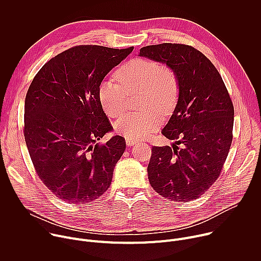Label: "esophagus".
I'll use <instances>...</instances> for the list:
<instances>
[{
    "label": "esophagus",
    "instance_id": "34e87169",
    "mask_svg": "<svg viewBox=\"0 0 261 261\" xmlns=\"http://www.w3.org/2000/svg\"><path fill=\"white\" fill-rule=\"evenodd\" d=\"M126 143H127L128 146H132V145L136 144L137 141L136 140H132V139H126Z\"/></svg>",
    "mask_w": 261,
    "mask_h": 261
}]
</instances>
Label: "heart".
Masks as SVG:
<instances>
[{
	"label": "heart",
	"instance_id": "heart-1",
	"mask_svg": "<svg viewBox=\"0 0 261 261\" xmlns=\"http://www.w3.org/2000/svg\"><path fill=\"white\" fill-rule=\"evenodd\" d=\"M115 77L105 79L98 90L102 108L110 117L120 116L128 95L142 93L141 113L126 114L116 123V130L127 139H141L157 131L163 114L174 108L178 95V80L172 69L148 59H134L123 65ZM160 110L158 111V109Z\"/></svg>",
	"mask_w": 261,
	"mask_h": 261
}]
</instances>
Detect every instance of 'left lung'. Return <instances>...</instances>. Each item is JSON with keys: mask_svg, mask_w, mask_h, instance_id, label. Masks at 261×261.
<instances>
[{"mask_svg": "<svg viewBox=\"0 0 261 261\" xmlns=\"http://www.w3.org/2000/svg\"><path fill=\"white\" fill-rule=\"evenodd\" d=\"M139 57L165 64L179 85L172 116L162 130L173 144L152 147L148 180L169 200L196 199L216 181L227 158L234 116L231 99L216 67L192 46L148 45L140 48Z\"/></svg>", "mask_w": 261, "mask_h": 261, "instance_id": "8db88e82", "label": "left lung"}]
</instances>
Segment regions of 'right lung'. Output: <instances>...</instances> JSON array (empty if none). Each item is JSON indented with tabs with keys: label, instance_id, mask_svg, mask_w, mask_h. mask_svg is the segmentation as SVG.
<instances>
[{
	"label": "right lung",
	"instance_id": "right-lung-1",
	"mask_svg": "<svg viewBox=\"0 0 261 261\" xmlns=\"http://www.w3.org/2000/svg\"><path fill=\"white\" fill-rule=\"evenodd\" d=\"M132 50L69 48L49 60L28 90L23 133L29 154L43 184L64 201L88 203L109 188L126 142L116 135L97 143L113 131L98 90Z\"/></svg>",
	"mask_w": 261,
	"mask_h": 261
}]
</instances>
